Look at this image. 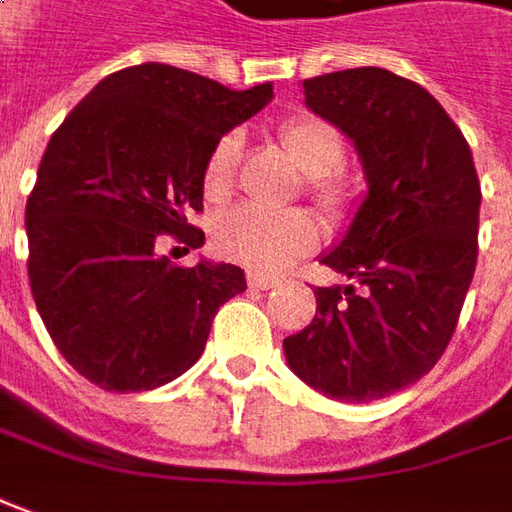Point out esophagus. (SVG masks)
Wrapping results in <instances>:
<instances>
[{
  "label": "esophagus",
  "instance_id": "34e87169",
  "mask_svg": "<svg viewBox=\"0 0 512 512\" xmlns=\"http://www.w3.org/2000/svg\"><path fill=\"white\" fill-rule=\"evenodd\" d=\"M248 287L250 290H273V287H278V278L259 276V273H248Z\"/></svg>",
  "mask_w": 512,
  "mask_h": 512
}]
</instances>
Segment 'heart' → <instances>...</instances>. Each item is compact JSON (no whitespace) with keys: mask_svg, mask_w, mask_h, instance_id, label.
Here are the masks:
<instances>
[{"mask_svg":"<svg viewBox=\"0 0 512 512\" xmlns=\"http://www.w3.org/2000/svg\"><path fill=\"white\" fill-rule=\"evenodd\" d=\"M276 139L284 155L301 169L306 192L320 206L334 209L345 200L343 133L320 116H292L281 122ZM239 161V136L225 133L211 147L203 167V192L209 200H225L234 186ZM317 245V222L303 209L262 211L253 206L222 214L214 225V248L222 259L242 264L253 273H281Z\"/></svg>","mask_w":512,"mask_h":512,"instance_id":"b5f03b06","label":"heart"}]
</instances>
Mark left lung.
Returning a JSON list of instances; mask_svg holds the SVG:
<instances>
[{
    "label": "left lung",
    "mask_w": 512,
    "mask_h": 512,
    "mask_svg": "<svg viewBox=\"0 0 512 512\" xmlns=\"http://www.w3.org/2000/svg\"><path fill=\"white\" fill-rule=\"evenodd\" d=\"M306 105L354 142L368 197L323 256L348 287H317L290 368L337 401H376L443 357L477 267L479 178L460 128L424 86L362 66L303 80Z\"/></svg>",
    "instance_id": "1"
}]
</instances>
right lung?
I'll return each mask as SVG.
<instances>
[{"label":"right lung","mask_w":512,"mask_h":512,"mask_svg":"<svg viewBox=\"0 0 512 512\" xmlns=\"http://www.w3.org/2000/svg\"><path fill=\"white\" fill-rule=\"evenodd\" d=\"M273 97L167 63L108 74L47 144L27 197V273L52 343L80 376L139 393L195 365L222 303L245 292L234 264L178 267L161 234L200 248L214 142Z\"/></svg>","instance_id":"1"}]
</instances>
